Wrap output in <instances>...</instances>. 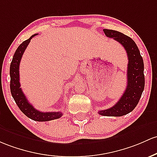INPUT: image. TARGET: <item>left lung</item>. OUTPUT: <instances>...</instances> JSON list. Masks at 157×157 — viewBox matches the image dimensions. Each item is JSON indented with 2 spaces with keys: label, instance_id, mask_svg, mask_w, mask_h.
<instances>
[{
  "label": "left lung",
  "instance_id": "obj_1",
  "mask_svg": "<svg viewBox=\"0 0 157 157\" xmlns=\"http://www.w3.org/2000/svg\"><path fill=\"white\" fill-rule=\"evenodd\" d=\"M105 35L122 44L128 57L127 86L119 101L107 109L100 110V115L119 117L130 113L137 106L144 88V62L136 44L130 37L116 30L104 29Z\"/></svg>",
  "mask_w": 157,
  "mask_h": 157
}]
</instances>
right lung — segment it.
Masks as SVG:
<instances>
[{
	"instance_id": "right-lung-1",
	"label": "right lung",
	"mask_w": 157,
	"mask_h": 157,
	"mask_svg": "<svg viewBox=\"0 0 157 157\" xmlns=\"http://www.w3.org/2000/svg\"><path fill=\"white\" fill-rule=\"evenodd\" d=\"M37 34L31 36L30 39H27L25 42L18 46L16 51L14 53L13 60L10 64V91L12 96L16 103L21 111L26 116L30 118V119L36 121H48L57 119L63 115L61 112H48L43 113L36 109L27 101V98L25 95L20 86L19 82V65L22 55L25 52V49L30 43L31 39L36 36Z\"/></svg>"
}]
</instances>
